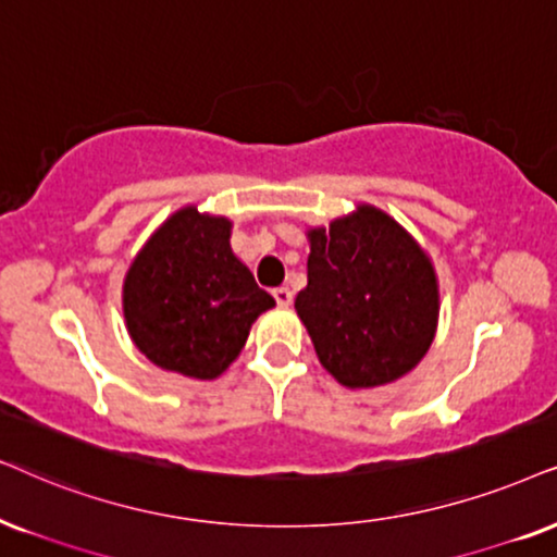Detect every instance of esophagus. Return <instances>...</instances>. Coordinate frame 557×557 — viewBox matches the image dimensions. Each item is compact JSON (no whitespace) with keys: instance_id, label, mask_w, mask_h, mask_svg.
<instances>
[{"instance_id":"1","label":"esophagus","mask_w":557,"mask_h":557,"mask_svg":"<svg viewBox=\"0 0 557 557\" xmlns=\"http://www.w3.org/2000/svg\"><path fill=\"white\" fill-rule=\"evenodd\" d=\"M272 295H274V300H277V306H283V308L293 306V290H290V287H274Z\"/></svg>"}]
</instances>
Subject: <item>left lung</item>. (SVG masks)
<instances>
[{"mask_svg":"<svg viewBox=\"0 0 557 557\" xmlns=\"http://www.w3.org/2000/svg\"><path fill=\"white\" fill-rule=\"evenodd\" d=\"M306 236L308 285L295 311L319 362L344 388H377L408 375L440 321V283L421 244L370 202Z\"/></svg>","mask_w":557,"mask_h":557,"instance_id":"left-lung-1","label":"left lung"}]
</instances>
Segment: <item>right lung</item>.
Wrapping results in <instances>:
<instances>
[{"label": "right lung", "mask_w": 557, "mask_h": 557, "mask_svg": "<svg viewBox=\"0 0 557 557\" xmlns=\"http://www.w3.org/2000/svg\"><path fill=\"white\" fill-rule=\"evenodd\" d=\"M226 215L185 206L140 246L123 280V315L161 370L215 380L242 355L251 323L274 308L231 249Z\"/></svg>", "instance_id": "add662e5"}]
</instances>
